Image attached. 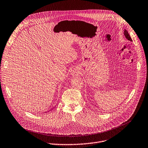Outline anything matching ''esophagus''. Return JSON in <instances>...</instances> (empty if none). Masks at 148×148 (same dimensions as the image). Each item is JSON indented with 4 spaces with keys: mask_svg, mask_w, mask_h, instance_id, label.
<instances>
[{
    "mask_svg": "<svg viewBox=\"0 0 148 148\" xmlns=\"http://www.w3.org/2000/svg\"><path fill=\"white\" fill-rule=\"evenodd\" d=\"M71 74L72 75H77V74H78V72L77 71V70H74L72 72H71Z\"/></svg>",
    "mask_w": 148,
    "mask_h": 148,
    "instance_id": "34e87169",
    "label": "esophagus"
}]
</instances>
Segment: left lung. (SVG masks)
<instances>
[{
    "label": "left lung",
    "mask_w": 148,
    "mask_h": 148,
    "mask_svg": "<svg viewBox=\"0 0 148 148\" xmlns=\"http://www.w3.org/2000/svg\"><path fill=\"white\" fill-rule=\"evenodd\" d=\"M124 33V35H125V38H126L128 40H130V41H132L131 38L130 37V35H129V34H128V31H127V30L125 29Z\"/></svg>",
    "instance_id": "left-lung-1"
}]
</instances>
